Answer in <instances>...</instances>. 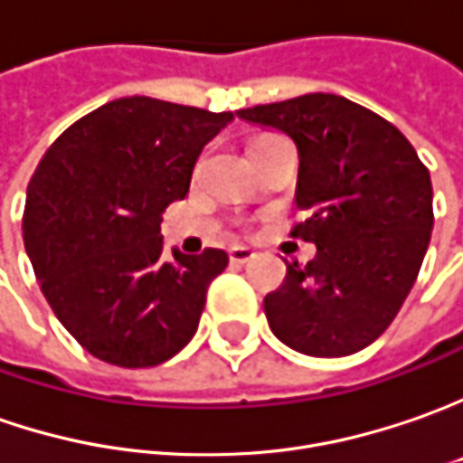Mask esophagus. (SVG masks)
I'll return each instance as SVG.
<instances>
[{"instance_id":"obj_1","label":"esophagus","mask_w":463,"mask_h":463,"mask_svg":"<svg viewBox=\"0 0 463 463\" xmlns=\"http://www.w3.org/2000/svg\"><path fill=\"white\" fill-rule=\"evenodd\" d=\"M231 263L232 266H246V263H250L253 259H256V250H250V248H243V246H235L231 248Z\"/></svg>"}]
</instances>
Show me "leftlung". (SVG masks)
Masks as SVG:
<instances>
[{
  "label": "left lung",
  "mask_w": 463,
  "mask_h": 463,
  "mask_svg": "<svg viewBox=\"0 0 463 463\" xmlns=\"http://www.w3.org/2000/svg\"><path fill=\"white\" fill-rule=\"evenodd\" d=\"M299 153L292 235L315 243L310 263H287L263 310L271 333L305 356H351L374 343L418 279L433 231V186L392 122L335 94L238 109Z\"/></svg>",
  "instance_id": "obj_1"
}]
</instances>
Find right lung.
Masks as SVG:
<instances>
[{
	"label": "right lung",
	"mask_w": 463,
	"mask_h": 463,
	"mask_svg": "<svg viewBox=\"0 0 463 463\" xmlns=\"http://www.w3.org/2000/svg\"><path fill=\"white\" fill-rule=\"evenodd\" d=\"M232 112L122 97L45 151L24 200V250L56 317L91 356L158 366L197 333L228 253L164 261L161 213L184 200L202 148Z\"/></svg>",
	"instance_id": "obj_1"
}]
</instances>
